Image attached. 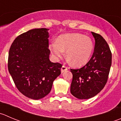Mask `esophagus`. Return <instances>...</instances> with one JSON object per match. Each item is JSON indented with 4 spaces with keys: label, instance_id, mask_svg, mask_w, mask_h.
I'll return each mask as SVG.
<instances>
[{
    "label": "esophagus",
    "instance_id": "34e87169",
    "mask_svg": "<svg viewBox=\"0 0 121 121\" xmlns=\"http://www.w3.org/2000/svg\"><path fill=\"white\" fill-rule=\"evenodd\" d=\"M67 69H68V67H67L65 66V65H63V66H62V67H61V73L64 72V71H66Z\"/></svg>",
    "mask_w": 121,
    "mask_h": 121
}]
</instances>
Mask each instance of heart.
Wrapping results in <instances>:
<instances>
[{
	"instance_id": "1",
	"label": "heart",
	"mask_w": 121,
	"mask_h": 121,
	"mask_svg": "<svg viewBox=\"0 0 121 121\" xmlns=\"http://www.w3.org/2000/svg\"><path fill=\"white\" fill-rule=\"evenodd\" d=\"M52 56L60 58L65 51V56L76 66L84 65L89 61L93 50V42L89 37L77 33L65 34L60 35L56 42L49 45Z\"/></svg>"
}]
</instances>
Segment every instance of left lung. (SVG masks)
I'll return each instance as SVG.
<instances>
[{
	"mask_svg": "<svg viewBox=\"0 0 121 121\" xmlns=\"http://www.w3.org/2000/svg\"><path fill=\"white\" fill-rule=\"evenodd\" d=\"M92 34L95 45L90 60L80 69H70L73 74L70 92L79 99H90L104 89L112 64V53L108 43L100 35Z\"/></svg>",
	"mask_w": 121,
	"mask_h": 121,
	"instance_id": "obj_1",
	"label": "left lung"
}]
</instances>
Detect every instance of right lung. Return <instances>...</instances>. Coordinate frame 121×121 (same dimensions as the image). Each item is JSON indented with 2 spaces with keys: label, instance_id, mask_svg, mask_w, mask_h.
<instances>
[{
  "label": "right lung",
  "instance_id": "right-lung-1",
  "mask_svg": "<svg viewBox=\"0 0 121 121\" xmlns=\"http://www.w3.org/2000/svg\"><path fill=\"white\" fill-rule=\"evenodd\" d=\"M48 29H31L16 38L10 46L8 70L19 91L38 100L50 92L62 65L49 59Z\"/></svg>",
  "mask_w": 121,
  "mask_h": 121
}]
</instances>
